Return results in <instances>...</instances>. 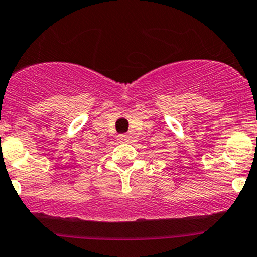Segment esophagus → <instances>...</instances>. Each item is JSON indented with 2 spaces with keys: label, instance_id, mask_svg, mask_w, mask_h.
Returning a JSON list of instances; mask_svg holds the SVG:
<instances>
[{
  "label": "esophagus",
  "instance_id": "34e87169",
  "mask_svg": "<svg viewBox=\"0 0 257 257\" xmlns=\"http://www.w3.org/2000/svg\"><path fill=\"white\" fill-rule=\"evenodd\" d=\"M117 138H119L120 141H122V142H128V141H131V136H130V135H125V134L119 135Z\"/></svg>",
  "mask_w": 257,
  "mask_h": 257
}]
</instances>
